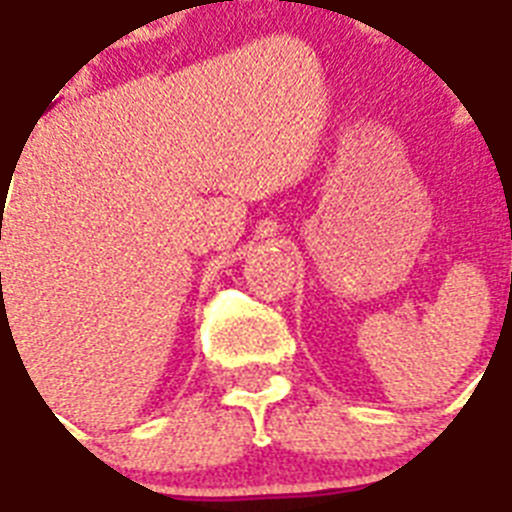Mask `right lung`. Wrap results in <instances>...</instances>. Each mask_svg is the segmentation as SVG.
I'll return each instance as SVG.
<instances>
[{"instance_id":"1","label":"right lung","mask_w":512,"mask_h":512,"mask_svg":"<svg viewBox=\"0 0 512 512\" xmlns=\"http://www.w3.org/2000/svg\"><path fill=\"white\" fill-rule=\"evenodd\" d=\"M2 200H5V192H2ZM2 277V275H0Z\"/></svg>"}]
</instances>
